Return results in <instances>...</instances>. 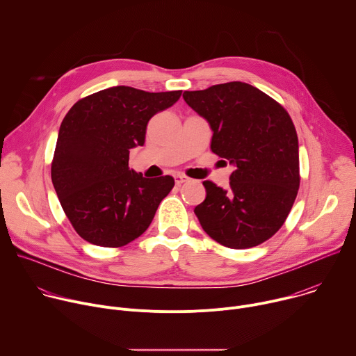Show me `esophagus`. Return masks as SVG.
I'll use <instances>...</instances> for the list:
<instances>
[{
  "label": "esophagus",
  "instance_id": "obj_1",
  "mask_svg": "<svg viewBox=\"0 0 356 356\" xmlns=\"http://www.w3.org/2000/svg\"><path fill=\"white\" fill-rule=\"evenodd\" d=\"M190 180V177H187V176H184V175H176L175 176V181H176V184L177 186H180V184H183V183H186V181H188Z\"/></svg>",
  "mask_w": 356,
  "mask_h": 356
}]
</instances>
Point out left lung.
<instances>
[{
	"label": "left lung",
	"mask_w": 356,
	"mask_h": 356,
	"mask_svg": "<svg viewBox=\"0 0 356 356\" xmlns=\"http://www.w3.org/2000/svg\"><path fill=\"white\" fill-rule=\"evenodd\" d=\"M186 103L213 129L211 150L235 170L227 190L202 181L194 209L214 241L232 249L261 245L284 224L300 186L298 139L276 99L242 81L184 91Z\"/></svg>",
	"instance_id": "obj_1"
}]
</instances>
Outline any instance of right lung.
I'll use <instances>...</instances> for the list:
<instances>
[{
    "mask_svg": "<svg viewBox=\"0 0 356 356\" xmlns=\"http://www.w3.org/2000/svg\"><path fill=\"white\" fill-rule=\"evenodd\" d=\"M180 95L117 86L79 99L63 118L50 173L66 217L87 242L120 248L150 225L175 179L129 169V149L145 143L149 120Z\"/></svg>",
    "mask_w": 356,
    "mask_h": 356,
    "instance_id": "1",
    "label": "right lung"
}]
</instances>
